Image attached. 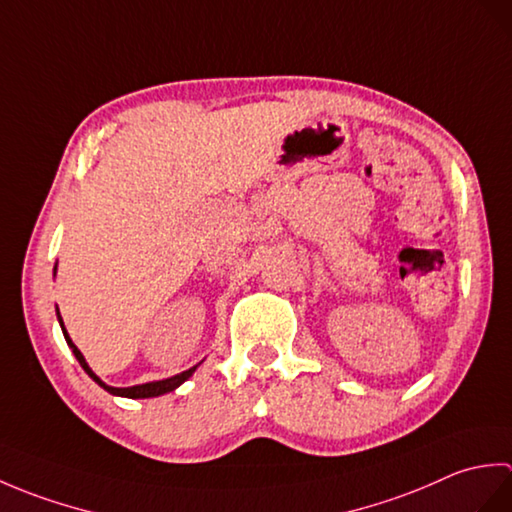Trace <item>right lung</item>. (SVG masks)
<instances>
[{
	"label": "right lung",
	"mask_w": 512,
	"mask_h": 512,
	"mask_svg": "<svg viewBox=\"0 0 512 512\" xmlns=\"http://www.w3.org/2000/svg\"><path fill=\"white\" fill-rule=\"evenodd\" d=\"M54 275H57V264H54ZM57 319H59V325H61V332H63V336H65V343H68V347L72 350V354L76 356V361H79V365L85 369V374H88L96 385L99 387H103L105 391H110L112 396H121V398H156V396H162V394H169V391H173V389H178L184 380H189L191 376H193V372L195 369H198V365L202 363H198V365H193L191 369H187V372H182V374H176V376H171V378H162V380H151V383H143V385H134V387H112V385H107V383H103V380L96 376L94 372H92V367L88 365V361H85V356L81 354V350L79 347H76L74 343H72V339H70V334H68V330H65V325H63V319H61V314H59V308H57Z\"/></svg>",
	"instance_id": "obj_1"
}]
</instances>
